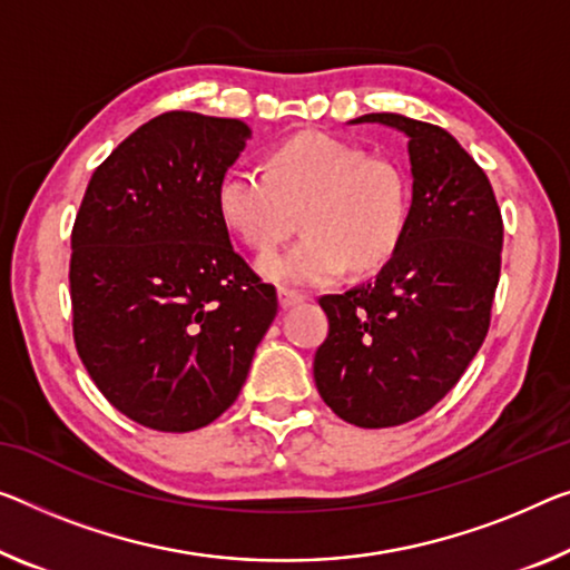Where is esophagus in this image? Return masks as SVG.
<instances>
[{
    "mask_svg": "<svg viewBox=\"0 0 570 570\" xmlns=\"http://www.w3.org/2000/svg\"><path fill=\"white\" fill-rule=\"evenodd\" d=\"M277 295H279V305H283V308H293V305H297V303H303V301H305V295H303V293L291 291V287H279Z\"/></svg>",
    "mask_w": 570,
    "mask_h": 570,
    "instance_id": "34e87169",
    "label": "esophagus"
}]
</instances>
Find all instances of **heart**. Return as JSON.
<instances>
[{"instance_id":"obj_1","label":"heart","mask_w":570,"mask_h":570,"mask_svg":"<svg viewBox=\"0 0 570 570\" xmlns=\"http://www.w3.org/2000/svg\"><path fill=\"white\" fill-rule=\"evenodd\" d=\"M216 208L236 239L269 252L303 212V239L259 259L279 285H326L346 267L374 273L395 255L410 216V180L387 157H370L344 139L305 132L273 147L265 173L229 168Z\"/></svg>"}]
</instances>
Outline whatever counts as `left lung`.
Segmentation results:
<instances>
[{
    "mask_svg": "<svg viewBox=\"0 0 570 570\" xmlns=\"http://www.w3.org/2000/svg\"><path fill=\"white\" fill-rule=\"evenodd\" d=\"M407 137L413 204L392 259L372 283L323 295L328 336L315 387L358 428H392L449 395L484 344L502 267L492 183L445 129L402 114H364Z\"/></svg>",
    "mask_w": 570,
    "mask_h": 570,
    "instance_id": "8db88e82",
    "label": "left lung"
}]
</instances>
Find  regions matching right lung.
Masks as SVG:
<instances>
[{
	"mask_svg": "<svg viewBox=\"0 0 570 570\" xmlns=\"http://www.w3.org/2000/svg\"><path fill=\"white\" fill-rule=\"evenodd\" d=\"M252 129L165 111L99 168L71 234L78 356L119 413L165 433L198 431L234 405L277 315L229 242L216 188Z\"/></svg>",
	"mask_w": 570,
	"mask_h": 570,
	"instance_id": "obj_1",
	"label": "right lung"
}]
</instances>
